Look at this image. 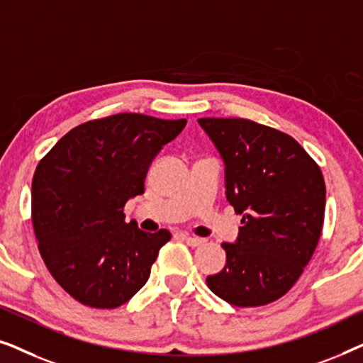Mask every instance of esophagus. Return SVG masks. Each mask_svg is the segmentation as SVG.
Here are the masks:
<instances>
[{"label": "esophagus", "mask_w": 363, "mask_h": 363, "mask_svg": "<svg viewBox=\"0 0 363 363\" xmlns=\"http://www.w3.org/2000/svg\"><path fill=\"white\" fill-rule=\"evenodd\" d=\"M183 240H185L186 245H188V246H191V247H196V246L205 245V240H203V238H195V236L183 235Z\"/></svg>", "instance_id": "obj_1"}]
</instances>
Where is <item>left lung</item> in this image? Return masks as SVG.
I'll return each mask as SVG.
<instances>
[{"label":"left lung","instance_id":"obj_1","mask_svg":"<svg viewBox=\"0 0 363 363\" xmlns=\"http://www.w3.org/2000/svg\"><path fill=\"white\" fill-rule=\"evenodd\" d=\"M225 163L226 200L242 215L213 294L257 307L286 294L319 242L325 211L320 168L294 138L246 118H198Z\"/></svg>","mask_w":363,"mask_h":363}]
</instances>
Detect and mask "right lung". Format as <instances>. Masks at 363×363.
Returning <instances> with one entry per match:
<instances>
[{"instance_id":"add662e5","label":"right lung","mask_w":363,"mask_h":363,"mask_svg":"<svg viewBox=\"0 0 363 363\" xmlns=\"http://www.w3.org/2000/svg\"><path fill=\"white\" fill-rule=\"evenodd\" d=\"M185 125L117 113L72 128L39 162L31 188L39 252L76 301L116 309L148 281L172 235L125 223L123 206L142 195L152 162Z\"/></svg>"}]
</instances>
